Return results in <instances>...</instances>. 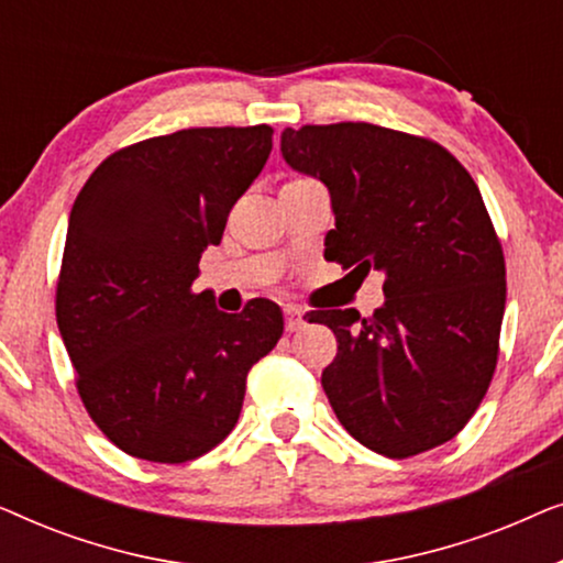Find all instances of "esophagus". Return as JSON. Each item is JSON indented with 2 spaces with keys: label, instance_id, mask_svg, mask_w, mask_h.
Here are the masks:
<instances>
[{
  "label": "esophagus",
  "instance_id": "1",
  "mask_svg": "<svg viewBox=\"0 0 563 563\" xmlns=\"http://www.w3.org/2000/svg\"><path fill=\"white\" fill-rule=\"evenodd\" d=\"M302 325H305L302 310H297V307H287V310H284V328H287V333H297Z\"/></svg>",
  "mask_w": 563,
  "mask_h": 563
}]
</instances>
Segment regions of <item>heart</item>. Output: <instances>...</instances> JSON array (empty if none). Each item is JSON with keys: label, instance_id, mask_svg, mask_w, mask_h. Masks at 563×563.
<instances>
[{"label": "heart", "instance_id": "heart-1", "mask_svg": "<svg viewBox=\"0 0 563 563\" xmlns=\"http://www.w3.org/2000/svg\"><path fill=\"white\" fill-rule=\"evenodd\" d=\"M291 181H297V179H291Z\"/></svg>", "mask_w": 563, "mask_h": 563}]
</instances>
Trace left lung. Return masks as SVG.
<instances>
[{"label":"left lung","instance_id":"1","mask_svg":"<svg viewBox=\"0 0 563 563\" xmlns=\"http://www.w3.org/2000/svg\"><path fill=\"white\" fill-rule=\"evenodd\" d=\"M284 161L330 191L325 258L387 302L312 310L338 338L322 389L341 426L382 456L410 459L461 430L487 395L505 314V253L472 174L441 143L372 122L287 128Z\"/></svg>","mask_w":563,"mask_h":563}]
</instances>
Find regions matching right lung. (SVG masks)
I'll use <instances>...</instances> for the list:
<instances>
[{
  "mask_svg": "<svg viewBox=\"0 0 563 563\" xmlns=\"http://www.w3.org/2000/svg\"><path fill=\"white\" fill-rule=\"evenodd\" d=\"M274 130L189 128L125 145L71 207L56 320L97 428L135 459L184 464L235 428L279 307L228 314L191 289L207 245L272 153Z\"/></svg>",
  "mask_w": 563,
  "mask_h": 563,
  "instance_id": "right-lung-1",
  "label": "right lung"
}]
</instances>
